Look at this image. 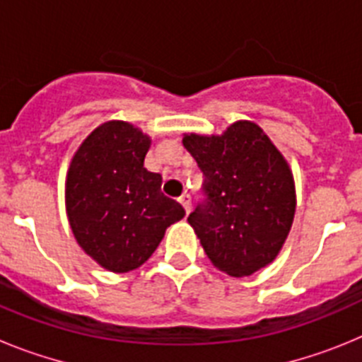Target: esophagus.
I'll use <instances>...</instances> for the list:
<instances>
[{"label":"esophagus","instance_id":"esophagus-1","mask_svg":"<svg viewBox=\"0 0 362 362\" xmlns=\"http://www.w3.org/2000/svg\"><path fill=\"white\" fill-rule=\"evenodd\" d=\"M179 203L183 204V209H185V212H190V206H192V197H190V194H183V196L179 197Z\"/></svg>","mask_w":362,"mask_h":362}]
</instances>
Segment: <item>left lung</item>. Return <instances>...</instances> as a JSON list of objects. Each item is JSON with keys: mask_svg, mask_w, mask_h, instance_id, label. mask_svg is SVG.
<instances>
[{"mask_svg": "<svg viewBox=\"0 0 362 362\" xmlns=\"http://www.w3.org/2000/svg\"><path fill=\"white\" fill-rule=\"evenodd\" d=\"M204 175L206 201L188 216L214 267L252 276L277 257L296 216L288 161L254 121H235L221 136L183 134Z\"/></svg>", "mask_w": 362, "mask_h": 362, "instance_id": "8db88e82", "label": "left lung"}]
</instances>
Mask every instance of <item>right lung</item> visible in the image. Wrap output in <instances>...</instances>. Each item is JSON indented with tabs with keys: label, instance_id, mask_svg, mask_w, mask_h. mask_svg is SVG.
<instances>
[{
	"label": "right lung",
	"instance_id": "1",
	"mask_svg": "<svg viewBox=\"0 0 362 362\" xmlns=\"http://www.w3.org/2000/svg\"><path fill=\"white\" fill-rule=\"evenodd\" d=\"M150 136L127 121H107L86 136L66 172L65 206L86 255L114 274L136 270L156 252L183 206L145 168Z\"/></svg>",
	"mask_w": 362,
	"mask_h": 362
}]
</instances>
